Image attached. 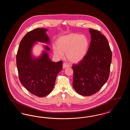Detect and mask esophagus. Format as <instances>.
<instances>
[{
  "label": "esophagus",
  "mask_w": 130,
  "mask_h": 130,
  "mask_svg": "<svg viewBox=\"0 0 130 130\" xmlns=\"http://www.w3.org/2000/svg\"><path fill=\"white\" fill-rule=\"evenodd\" d=\"M70 66H69V65L67 63H64L63 64V68H67V67H69Z\"/></svg>",
  "instance_id": "esophagus-1"
}]
</instances>
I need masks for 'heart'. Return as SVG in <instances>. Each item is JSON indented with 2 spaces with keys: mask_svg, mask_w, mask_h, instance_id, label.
<instances>
[{
  "mask_svg": "<svg viewBox=\"0 0 130 130\" xmlns=\"http://www.w3.org/2000/svg\"><path fill=\"white\" fill-rule=\"evenodd\" d=\"M56 46H53V52L56 57L61 58L66 56L70 62H80L86 56L90 42L85 35L72 33L58 38Z\"/></svg>",
  "mask_w": 130,
  "mask_h": 130,
  "instance_id": "heart-1",
  "label": "heart"
}]
</instances>
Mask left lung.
I'll list each match as a JSON object with an SVG mask.
<instances>
[{
  "instance_id": "1",
  "label": "left lung",
  "mask_w": 130,
  "mask_h": 130,
  "mask_svg": "<svg viewBox=\"0 0 130 130\" xmlns=\"http://www.w3.org/2000/svg\"><path fill=\"white\" fill-rule=\"evenodd\" d=\"M91 42L86 56L74 64L73 86L78 94L90 96L97 93L107 81L111 62V50L100 31L90 28Z\"/></svg>"
}]
</instances>
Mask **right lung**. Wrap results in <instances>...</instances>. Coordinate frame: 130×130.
Returning a JSON list of instances; mask_svg holds the SVG:
<instances>
[{"label": "right lung", "instance_id": "1", "mask_svg": "<svg viewBox=\"0 0 130 130\" xmlns=\"http://www.w3.org/2000/svg\"><path fill=\"white\" fill-rule=\"evenodd\" d=\"M47 29L37 28L29 31L21 40L17 55V66L21 83L31 93L42 98L54 88L56 77L62 69L63 63L53 62L46 51L38 58L31 56V50L37 41L49 43ZM46 51L50 49L45 46Z\"/></svg>", "mask_w": 130, "mask_h": 130}]
</instances>
